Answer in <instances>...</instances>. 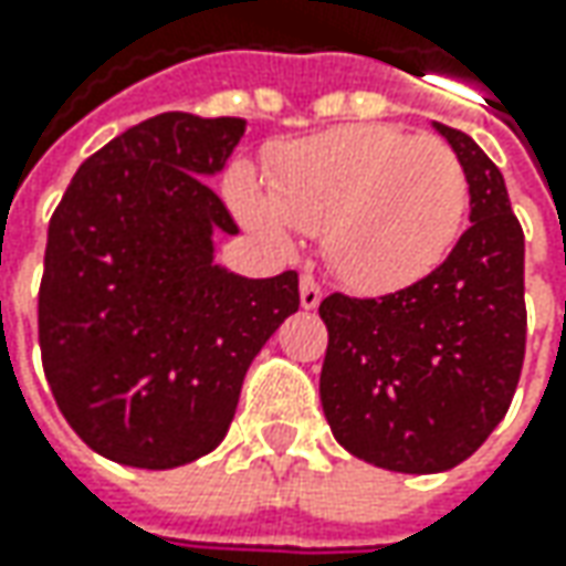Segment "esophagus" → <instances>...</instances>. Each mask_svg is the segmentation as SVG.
<instances>
[{"mask_svg":"<svg viewBox=\"0 0 566 566\" xmlns=\"http://www.w3.org/2000/svg\"><path fill=\"white\" fill-rule=\"evenodd\" d=\"M298 298H302V308H308V312L321 305L324 290H321V283H317L312 273H302V280H298Z\"/></svg>","mask_w":566,"mask_h":566,"instance_id":"obj_1","label":"esophagus"}]
</instances>
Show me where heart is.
Segmentation results:
<instances>
[{"mask_svg":"<svg viewBox=\"0 0 566 566\" xmlns=\"http://www.w3.org/2000/svg\"><path fill=\"white\" fill-rule=\"evenodd\" d=\"M232 201L271 242H286V227L324 235V254L349 286L394 290L453 245L469 182L457 150L434 135L343 125L283 147L268 195L249 172H235Z\"/></svg>","mask_w":566,"mask_h":566,"instance_id":"b5f03b06","label":"heart"}]
</instances>
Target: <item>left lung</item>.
Returning a JSON list of instances; mask_svg holds the SVG:
<instances>
[{
	"label": "left lung",
	"mask_w": 566,
	"mask_h": 566,
	"mask_svg": "<svg viewBox=\"0 0 566 566\" xmlns=\"http://www.w3.org/2000/svg\"><path fill=\"white\" fill-rule=\"evenodd\" d=\"M467 169L472 227L397 293L321 302V406L339 444L390 472H444L507 416L526 356L523 227L501 169L434 122Z\"/></svg>",
	"instance_id": "1"
}]
</instances>
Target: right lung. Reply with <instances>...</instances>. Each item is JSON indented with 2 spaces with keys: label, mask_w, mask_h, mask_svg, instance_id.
<instances>
[{
  "label": "right lung",
  "mask_w": 566,
  "mask_h": 566,
  "mask_svg": "<svg viewBox=\"0 0 566 566\" xmlns=\"http://www.w3.org/2000/svg\"><path fill=\"white\" fill-rule=\"evenodd\" d=\"M245 119L160 113L99 147L50 220L36 295L55 406L99 457L172 469L227 438L251 359L298 312V273L213 264L239 232L207 176Z\"/></svg>",
  "instance_id": "right-lung-1"
}]
</instances>
